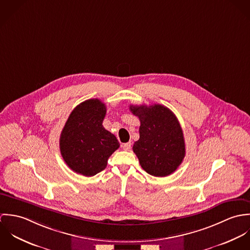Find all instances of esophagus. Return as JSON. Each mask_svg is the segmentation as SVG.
<instances>
[{"mask_svg":"<svg viewBox=\"0 0 250 250\" xmlns=\"http://www.w3.org/2000/svg\"><path fill=\"white\" fill-rule=\"evenodd\" d=\"M122 148L125 150V151H129L131 149V143H123L122 144Z\"/></svg>","mask_w":250,"mask_h":250,"instance_id":"1","label":"esophagus"}]
</instances>
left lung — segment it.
<instances>
[{"mask_svg": "<svg viewBox=\"0 0 250 250\" xmlns=\"http://www.w3.org/2000/svg\"><path fill=\"white\" fill-rule=\"evenodd\" d=\"M130 110L141 121L140 140L133 150L142 167L152 176L170 175L178 168L186 154L177 117L169 108L159 104L131 105Z\"/></svg>", "mask_w": 250, "mask_h": 250, "instance_id": "obj_1", "label": "left lung"}]
</instances>
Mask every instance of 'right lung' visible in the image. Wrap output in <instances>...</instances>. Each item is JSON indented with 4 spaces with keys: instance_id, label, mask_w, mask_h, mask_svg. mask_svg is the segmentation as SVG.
<instances>
[{
    "instance_id": "add662e5",
    "label": "right lung",
    "mask_w": 250,
    "mask_h": 250,
    "mask_svg": "<svg viewBox=\"0 0 250 250\" xmlns=\"http://www.w3.org/2000/svg\"><path fill=\"white\" fill-rule=\"evenodd\" d=\"M107 108L89 99L72 110L60 139L61 154L76 173L94 176L106 168L109 156L119 147L114 135L103 127Z\"/></svg>"
}]
</instances>
